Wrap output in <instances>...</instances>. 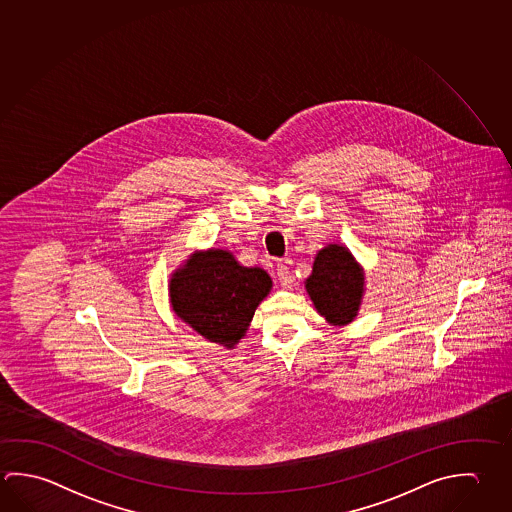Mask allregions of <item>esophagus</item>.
Returning <instances> with one entry per match:
<instances>
[{"label":"esophagus","instance_id":"34e87169","mask_svg":"<svg viewBox=\"0 0 512 512\" xmlns=\"http://www.w3.org/2000/svg\"><path fill=\"white\" fill-rule=\"evenodd\" d=\"M277 278L280 286L284 287V289H289V287L293 286V277H291V271H289L286 264H278Z\"/></svg>","mask_w":512,"mask_h":512}]
</instances>
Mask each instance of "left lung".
Returning a JSON list of instances; mask_svg holds the SVG:
<instances>
[{
  "mask_svg": "<svg viewBox=\"0 0 512 512\" xmlns=\"http://www.w3.org/2000/svg\"><path fill=\"white\" fill-rule=\"evenodd\" d=\"M304 284L314 309L325 322L334 327L354 322L365 295V271L347 246H323Z\"/></svg>",
  "mask_w": 512,
  "mask_h": 512,
  "instance_id": "1",
  "label": "left lung"
}]
</instances>
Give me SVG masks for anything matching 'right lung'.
<instances>
[{"label":"right lung","instance_id":"obj_1","mask_svg":"<svg viewBox=\"0 0 512 512\" xmlns=\"http://www.w3.org/2000/svg\"><path fill=\"white\" fill-rule=\"evenodd\" d=\"M271 287L264 269L243 266L228 250L208 248L190 253L172 271L169 302L181 322L230 350L246 336Z\"/></svg>","mask_w":512,"mask_h":512}]
</instances>
